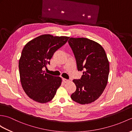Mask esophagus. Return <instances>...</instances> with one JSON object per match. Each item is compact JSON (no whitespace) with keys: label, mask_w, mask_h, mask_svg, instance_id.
<instances>
[{"label":"esophagus","mask_w":132,"mask_h":132,"mask_svg":"<svg viewBox=\"0 0 132 132\" xmlns=\"http://www.w3.org/2000/svg\"><path fill=\"white\" fill-rule=\"evenodd\" d=\"M63 81H64V82H67L69 81L68 79H65V78H63Z\"/></svg>","instance_id":"obj_1"}]
</instances>
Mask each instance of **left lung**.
<instances>
[{
  "label": "left lung",
  "instance_id": "1",
  "mask_svg": "<svg viewBox=\"0 0 132 132\" xmlns=\"http://www.w3.org/2000/svg\"><path fill=\"white\" fill-rule=\"evenodd\" d=\"M69 44L74 54L78 71H83L80 79H74L76 89L71 96L82 105L97 100L108 84L109 62L103 47L87 38H70Z\"/></svg>",
  "mask_w": 132,
  "mask_h": 132
}]
</instances>
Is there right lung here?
<instances>
[{"label": "right lung", "mask_w": 132, "mask_h": 132, "mask_svg": "<svg viewBox=\"0 0 132 132\" xmlns=\"http://www.w3.org/2000/svg\"><path fill=\"white\" fill-rule=\"evenodd\" d=\"M69 37L42 35L24 45L19 60L21 85L30 98L41 103L53 98L62 79L45 73L54 52L66 44Z\"/></svg>", "instance_id": "right-lung-1"}]
</instances>
